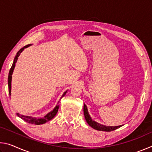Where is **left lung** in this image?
I'll use <instances>...</instances> for the list:
<instances>
[{
	"mask_svg": "<svg viewBox=\"0 0 152 152\" xmlns=\"http://www.w3.org/2000/svg\"><path fill=\"white\" fill-rule=\"evenodd\" d=\"M84 117H85V119L86 121V122L88 123V124L96 130L103 131V132H112V131L117 129L119 128L120 127H121L122 126V125H119V126H115V127H112V126H105V125L100 124V123H97L96 121H93L91 119L86 104H84Z\"/></svg>",
	"mask_w": 152,
	"mask_h": 152,
	"instance_id": "1",
	"label": "left lung"
}]
</instances>
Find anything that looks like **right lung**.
Instances as JSON below:
<instances>
[{"instance_id":"add662e5","label":"right lung","mask_w":152,"mask_h":152,"mask_svg":"<svg viewBox=\"0 0 152 152\" xmlns=\"http://www.w3.org/2000/svg\"><path fill=\"white\" fill-rule=\"evenodd\" d=\"M30 45H27L24 46V47L23 48L20 49V50H19V51H18V52L17 53V55L15 56V59H14V61H13V63H12V65L11 66V69H10V71H9V77H8V86H9V96H11L12 74V72H13V70H14V68H15V64H16L17 61L18 60V58H19V56H20V53H21L22 51L24 50L25 48H28ZM66 92H67V91H66L65 92H64L62 96H61V99L63 96H65V94H66ZM59 102H60V101H58V104L56 105V107L53 109V110H51V112L48 113V114L46 115L45 116L43 117V118H35V117H29V116H25V115H21L19 114V113H17V115L18 117L20 118V119H22L23 120H24L25 121H26L27 123H31V124H35V125H42V124H43V123H45L46 122L49 121H50L51 119H52L53 118L56 116V115L57 114V113L58 111L59 107H60V106H59Z\"/></svg>"}]
</instances>
